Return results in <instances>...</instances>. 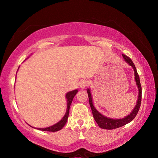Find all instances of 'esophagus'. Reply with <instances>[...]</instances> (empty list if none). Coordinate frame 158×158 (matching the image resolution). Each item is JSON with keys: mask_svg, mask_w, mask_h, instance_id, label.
I'll list each match as a JSON object with an SVG mask.
<instances>
[{"mask_svg": "<svg viewBox=\"0 0 158 158\" xmlns=\"http://www.w3.org/2000/svg\"><path fill=\"white\" fill-rule=\"evenodd\" d=\"M89 82L86 81V80H81L79 82V87L81 88V89H85V87L89 85Z\"/></svg>", "mask_w": 158, "mask_h": 158, "instance_id": "34e87169", "label": "esophagus"}]
</instances>
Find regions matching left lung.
I'll return each instance as SVG.
<instances>
[{
	"label": "left lung",
	"instance_id": "obj_1",
	"mask_svg": "<svg viewBox=\"0 0 158 158\" xmlns=\"http://www.w3.org/2000/svg\"><path fill=\"white\" fill-rule=\"evenodd\" d=\"M123 58H124L125 62H126L128 65L132 67V69H134V72H135V80L136 82V85L138 88V98H137V101L136 102V105L132 111L130 112V114H128L123 118H111L106 117L104 116L103 114H102L100 112H99L96 108L95 107L94 105H93V98H92V94L91 92H90V89H87V93L88 95H89V104L91 108L93 118H94L95 121L97 123L99 127L102 128V129H106V130H112V129H116V128L120 127L123 126V125L129 123L132 120L135 118V116H137L139 110L140 105H141V86L140 84V80H139V74L137 73V69H136V67L135 64L133 63L132 60L130 59L129 57H127V56L124 54H122Z\"/></svg>",
	"mask_w": 158,
	"mask_h": 158
}]
</instances>
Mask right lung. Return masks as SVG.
Listing matches in <instances>:
<instances>
[{
    "label": "right lung",
    "instance_id": "add662e5",
    "mask_svg": "<svg viewBox=\"0 0 158 158\" xmlns=\"http://www.w3.org/2000/svg\"><path fill=\"white\" fill-rule=\"evenodd\" d=\"M19 67L18 68L17 72L19 70ZM77 92H78V90L75 89V90H71V91L68 92L66 93V95H65V98L67 100L66 112H65V115H64V116L62 118V119H61L60 121H58L56 124L52 125V126H49L47 127H44V128H36V127H33L36 128V129L39 130L47 131V132H57V131H58V130H60L64 126H65V125L67 123V121H68V116H69V107H70L72 102H73V98L77 93Z\"/></svg>",
    "mask_w": 158,
    "mask_h": 158
}]
</instances>
